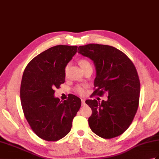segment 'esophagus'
Segmentation results:
<instances>
[{"label": "esophagus", "instance_id": "34e87169", "mask_svg": "<svg viewBox=\"0 0 159 159\" xmlns=\"http://www.w3.org/2000/svg\"><path fill=\"white\" fill-rule=\"evenodd\" d=\"M81 103H82V106H84V105H85V100H84V99H81Z\"/></svg>", "mask_w": 159, "mask_h": 159}]
</instances>
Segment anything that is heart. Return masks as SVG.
Returning <instances> with one entry per match:
<instances>
[{
  "instance_id": "b5f03b06",
  "label": "heart",
  "mask_w": 159,
  "mask_h": 159,
  "mask_svg": "<svg viewBox=\"0 0 159 159\" xmlns=\"http://www.w3.org/2000/svg\"><path fill=\"white\" fill-rule=\"evenodd\" d=\"M79 64H80V67L82 68V69H84V68H85L88 67V66H91L90 63L88 61L85 60H80ZM68 68V66H66V68H65V72H66V71H67ZM75 90H76V91L77 93H78L79 94H80V95H83V94L84 93V90H85V89H84V87L78 86V87H76Z\"/></svg>"
}]
</instances>
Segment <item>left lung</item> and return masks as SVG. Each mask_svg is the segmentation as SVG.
<instances>
[{
    "label": "left lung",
    "mask_w": 159,
    "mask_h": 159,
    "mask_svg": "<svg viewBox=\"0 0 159 159\" xmlns=\"http://www.w3.org/2000/svg\"><path fill=\"white\" fill-rule=\"evenodd\" d=\"M78 53L93 61L96 70L93 95L108 93L106 101L87 99L92 110L91 131L106 139L121 135L130 126L138 108L140 83L137 70L126 55L115 47L89 44Z\"/></svg>",
    "instance_id": "1"
}]
</instances>
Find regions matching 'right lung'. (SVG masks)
Here are the masks:
<instances>
[{
    "mask_svg": "<svg viewBox=\"0 0 159 159\" xmlns=\"http://www.w3.org/2000/svg\"><path fill=\"white\" fill-rule=\"evenodd\" d=\"M77 48L51 47L33 58L24 72L20 98L24 116L32 131L46 141L65 137L80 108V99L75 95H70L64 102L54 96L55 89L65 82V68Z\"/></svg>",
    "mask_w": 159,
    "mask_h": 159,
    "instance_id": "1",
    "label": "right lung"
}]
</instances>
